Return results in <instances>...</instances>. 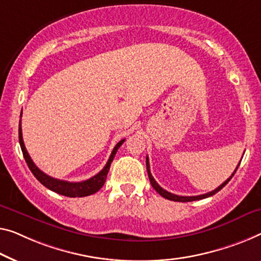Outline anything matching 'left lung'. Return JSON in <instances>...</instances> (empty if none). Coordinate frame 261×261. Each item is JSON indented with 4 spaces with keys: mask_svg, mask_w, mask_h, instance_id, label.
<instances>
[{
    "mask_svg": "<svg viewBox=\"0 0 261 261\" xmlns=\"http://www.w3.org/2000/svg\"><path fill=\"white\" fill-rule=\"evenodd\" d=\"M240 164V163H239ZM239 164H238V166H237L236 168V170H234V172L232 173V176L230 177V178H227L226 180H225L223 184H221L220 186H218V188L216 189V190H213V191H211V192H208V193H205V194H200V196H192V197H184V196H177V194H173V193H170V192H168L166 191V190H164L163 188H161V186L158 185V182L154 180V178L152 177V174H151V172H150V164H149V158L146 157V169H147V174H149V178H150V182H151V185H152V188L155 190V191H157L159 194H161L162 197H164L165 199H169V200H172V201H181V203H185V201H193V200H200V199H204V198H207V197H211V196H213V194H216L218 191H220L221 189L224 188L225 185L227 184L228 181L231 180V178L234 176V173H236V171L238 170V168H239Z\"/></svg>",
    "mask_w": 261,
    "mask_h": 261,
    "instance_id": "1",
    "label": "left lung"
}]
</instances>
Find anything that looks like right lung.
<instances>
[{
    "mask_svg": "<svg viewBox=\"0 0 261 261\" xmlns=\"http://www.w3.org/2000/svg\"><path fill=\"white\" fill-rule=\"evenodd\" d=\"M21 117H22V111H21ZM18 139H19V145H21L22 152H23V157H24L27 164H28L29 169L36 179L41 182L42 185H44L45 188H48L51 191L56 192L58 194H62V196L65 197H70V198H75V197H87L90 196V194L96 193L98 190L102 189V186L104 185V182L107 180V176L109 170H110V165L112 161H114L116 152L119 149V146L125 142V139H122L119 141L116 146L112 150V152L110 154V158H109L108 163L104 166L103 170H100L96 176H93L91 178H89L87 180L83 181H77V182H70L67 180H60L56 179V178H53L45 174L44 172L37 168L35 165V163L33 162V159L30 158V155L27 151L25 146H24V142H23V137H22V127H21V120H19L18 124Z\"/></svg>",
    "mask_w": 261,
    "mask_h": 261,
    "instance_id": "right-lung-1",
    "label": "right lung"
}]
</instances>
